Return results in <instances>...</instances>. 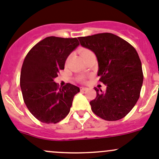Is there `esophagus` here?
<instances>
[{
    "label": "esophagus",
    "mask_w": 159,
    "mask_h": 159,
    "mask_svg": "<svg viewBox=\"0 0 159 159\" xmlns=\"http://www.w3.org/2000/svg\"><path fill=\"white\" fill-rule=\"evenodd\" d=\"M80 89H81V91H86V90H88V88L84 87H81Z\"/></svg>",
    "instance_id": "1"
}]
</instances>
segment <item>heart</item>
<instances>
[{"label": "heart", "instance_id": "1", "mask_svg": "<svg viewBox=\"0 0 159 159\" xmlns=\"http://www.w3.org/2000/svg\"><path fill=\"white\" fill-rule=\"evenodd\" d=\"M91 51L90 50L87 49V48H83L80 51V53H81V55L83 57H84L85 55L89 54V53H91ZM78 81H80V82H84L85 81V78L84 76H79L78 77Z\"/></svg>", "mask_w": 159, "mask_h": 159}]
</instances>
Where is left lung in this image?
Masks as SVG:
<instances>
[{
    "instance_id": "8db88e82",
    "label": "left lung",
    "mask_w": 159,
    "mask_h": 159,
    "mask_svg": "<svg viewBox=\"0 0 159 159\" xmlns=\"http://www.w3.org/2000/svg\"><path fill=\"white\" fill-rule=\"evenodd\" d=\"M81 45L95 54L99 81L106 91L94 88L97 95L90 102L92 111L106 121L123 118L134 108L143 83L142 62L132 45L111 33L78 38Z\"/></svg>"
}]
</instances>
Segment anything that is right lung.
<instances>
[{
  "mask_svg": "<svg viewBox=\"0 0 159 159\" xmlns=\"http://www.w3.org/2000/svg\"><path fill=\"white\" fill-rule=\"evenodd\" d=\"M79 45L78 39L48 37L35 44L25 57L20 85L30 113L46 124H55L69 113L74 96L80 89L67 83L59 88L54 81L65 68V61Z\"/></svg>",
  "mask_w": 159,
  "mask_h": 159,
  "instance_id": "right-lung-1",
  "label": "right lung"
}]
</instances>
